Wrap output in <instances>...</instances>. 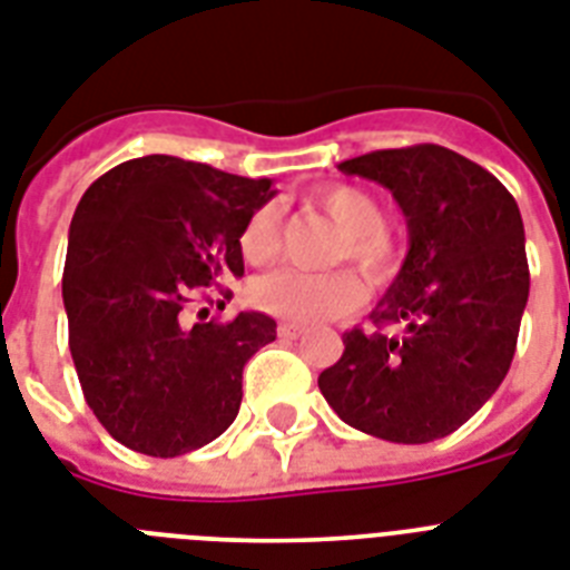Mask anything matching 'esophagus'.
Returning a JSON list of instances; mask_svg holds the SVG:
<instances>
[{"instance_id": "1", "label": "esophagus", "mask_w": 570, "mask_h": 570, "mask_svg": "<svg viewBox=\"0 0 570 570\" xmlns=\"http://www.w3.org/2000/svg\"><path fill=\"white\" fill-rule=\"evenodd\" d=\"M277 336H284V340H295V336H301V327L293 325V322H281V325H277Z\"/></svg>"}]
</instances>
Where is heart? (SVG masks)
<instances>
[{"mask_svg":"<svg viewBox=\"0 0 570 570\" xmlns=\"http://www.w3.org/2000/svg\"><path fill=\"white\" fill-rule=\"evenodd\" d=\"M313 207L325 213L327 219L345 234L333 261L357 263L360 269L374 281L390 275L392 243L383 234L386 210L365 189L336 184L313 193ZM239 252L245 263L266 266L281 254V213L275 205H261L248 213L239 230ZM252 298L272 316L293 318V322H322L348 313L363 298V286L351 272H327V275H307V272L277 269L257 277L252 284Z\"/></svg>","mask_w":570,"mask_h":570,"instance_id":"1","label":"heart"}]
</instances>
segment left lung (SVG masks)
Segmentation results:
<instances>
[{"label":"left lung","mask_w":570,"mask_h":570,"mask_svg":"<svg viewBox=\"0 0 570 570\" xmlns=\"http://www.w3.org/2000/svg\"><path fill=\"white\" fill-rule=\"evenodd\" d=\"M340 169L390 189L410 248L368 313L381 331L345 333L318 390L351 428L424 445L462 428L510 372L530 295L524 222L492 173L433 142L351 157Z\"/></svg>","instance_id":"left-lung-1"}]
</instances>
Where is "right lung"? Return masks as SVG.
<instances>
[{
	"label": "right lung",
	"instance_id": "right-lung-1",
	"mask_svg": "<svg viewBox=\"0 0 570 570\" xmlns=\"http://www.w3.org/2000/svg\"><path fill=\"white\" fill-rule=\"evenodd\" d=\"M272 196L269 178L146 155L78 202L63 266L69 351L87 404L125 448L180 456L237 419L243 368L275 342V318L193 322L189 307L213 281L243 277L239 230Z\"/></svg>",
	"mask_w": 570,
	"mask_h": 570
}]
</instances>
